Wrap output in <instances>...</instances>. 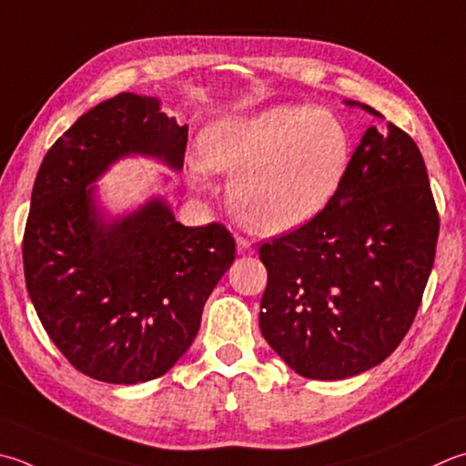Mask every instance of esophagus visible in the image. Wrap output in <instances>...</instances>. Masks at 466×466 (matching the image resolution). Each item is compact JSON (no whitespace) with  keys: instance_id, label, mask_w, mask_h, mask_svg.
I'll return each mask as SVG.
<instances>
[{"instance_id":"obj_1","label":"esophagus","mask_w":466,"mask_h":466,"mask_svg":"<svg viewBox=\"0 0 466 466\" xmlns=\"http://www.w3.org/2000/svg\"><path fill=\"white\" fill-rule=\"evenodd\" d=\"M236 252H238L240 257H246V254H252V244L246 240V238H242V236H238V238H236Z\"/></svg>"}]
</instances>
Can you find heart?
Here are the masks:
<instances>
[{
  "label": "heart",
  "mask_w": 466,
  "mask_h": 466,
  "mask_svg": "<svg viewBox=\"0 0 466 466\" xmlns=\"http://www.w3.org/2000/svg\"><path fill=\"white\" fill-rule=\"evenodd\" d=\"M202 159L191 161L196 184L209 186V167L234 173L230 199L252 232L299 230L323 212L351 163V133L343 118L307 105H275L226 115L199 137Z\"/></svg>",
  "instance_id": "obj_1"
}]
</instances>
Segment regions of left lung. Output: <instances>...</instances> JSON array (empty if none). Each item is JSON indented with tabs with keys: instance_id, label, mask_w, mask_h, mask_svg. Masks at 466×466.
<instances>
[{
	"instance_id": "left-lung-1",
	"label": "left lung",
	"mask_w": 466,
	"mask_h": 466,
	"mask_svg": "<svg viewBox=\"0 0 466 466\" xmlns=\"http://www.w3.org/2000/svg\"><path fill=\"white\" fill-rule=\"evenodd\" d=\"M343 103L384 118L363 103ZM439 226L412 137L391 123L370 127L329 206L260 246L268 270L262 337L309 380H345L378 366L420 307Z\"/></svg>"
}]
</instances>
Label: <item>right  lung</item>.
<instances>
[{
    "label": "right lung",
    "mask_w": 466,
    "mask_h": 466,
    "mask_svg": "<svg viewBox=\"0 0 466 466\" xmlns=\"http://www.w3.org/2000/svg\"><path fill=\"white\" fill-rule=\"evenodd\" d=\"M187 125L157 96L121 93L76 118L46 153L24 232L35 313L72 366L106 384L167 373L194 343L208 297L234 262L222 224H179L163 196L113 216L96 181L131 155L181 171Z\"/></svg>",
    "instance_id": "obj_1"
}]
</instances>
